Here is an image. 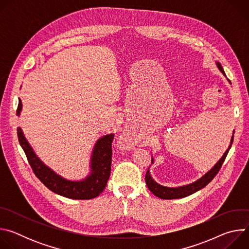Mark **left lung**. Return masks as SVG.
<instances>
[{"instance_id":"8db88e82","label":"left lung","mask_w":249,"mask_h":249,"mask_svg":"<svg viewBox=\"0 0 249 249\" xmlns=\"http://www.w3.org/2000/svg\"><path fill=\"white\" fill-rule=\"evenodd\" d=\"M218 64V67L220 69L221 72L226 76L225 74V71L223 69V67L221 66L220 63H217ZM229 82L231 83V81L229 80ZM234 133V132H233ZM232 142H233V136L231 137V145L229 147V149L227 150V152L224 154V156L222 157V159L219 160V162H217V164L213 167L209 172H207L202 178H200L199 180H197L196 182L194 183H191L189 185H185V186H181V187H175V188H170V187H165V186H162V185H160L158 184L153 178L152 176L150 174V171L149 169L147 170L146 172V176H145V179H146V184L148 186V188L150 189V191L156 195L157 197L160 198V199H179V198H183V197H186V196H189L195 192H197L198 190L204 188L206 185H208L214 177L218 174V172L220 171L227 156H228V153L230 151V149L231 148V145H232ZM153 161V160H152Z\"/></svg>"}]
</instances>
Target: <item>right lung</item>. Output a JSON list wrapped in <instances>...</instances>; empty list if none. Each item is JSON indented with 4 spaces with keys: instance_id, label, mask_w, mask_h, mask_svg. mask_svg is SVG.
I'll use <instances>...</instances> for the list:
<instances>
[{
    "instance_id": "right-lung-1",
    "label": "right lung",
    "mask_w": 249,
    "mask_h": 249,
    "mask_svg": "<svg viewBox=\"0 0 249 249\" xmlns=\"http://www.w3.org/2000/svg\"><path fill=\"white\" fill-rule=\"evenodd\" d=\"M20 110L21 100L19 99L17 115H19ZM18 138L34 174L49 190L66 198L77 200L95 198L104 190L111 171L114 134L106 135L96 142L91 157V173L83 181L64 179L42 163L32 151L19 127L18 128Z\"/></svg>"
}]
</instances>
